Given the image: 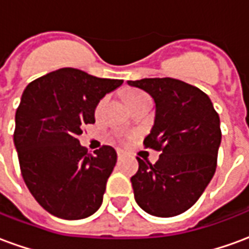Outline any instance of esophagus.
<instances>
[{
  "label": "esophagus",
  "mask_w": 249,
  "mask_h": 249,
  "mask_svg": "<svg viewBox=\"0 0 249 249\" xmlns=\"http://www.w3.org/2000/svg\"><path fill=\"white\" fill-rule=\"evenodd\" d=\"M123 155H124V153H123V151H121V149H117V157H119V160L121 159V157H123Z\"/></svg>",
  "instance_id": "34e87169"
}]
</instances>
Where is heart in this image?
<instances>
[{
    "mask_svg": "<svg viewBox=\"0 0 249 249\" xmlns=\"http://www.w3.org/2000/svg\"><path fill=\"white\" fill-rule=\"evenodd\" d=\"M146 94L142 92H129L126 94V104H130L136 101V100H139L141 97H145ZM105 101H107V98H103V100H100V103L97 104V107H96V113H100L101 112V109L104 108V105H105Z\"/></svg>",
    "mask_w": 249,
    "mask_h": 249,
    "instance_id": "b5f03b06",
    "label": "heart"
}]
</instances>
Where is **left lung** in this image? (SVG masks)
<instances>
[{
	"instance_id": "left-lung-1",
	"label": "left lung",
	"mask_w": 249,
	"mask_h": 249,
	"mask_svg": "<svg viewBox=\"0 0 249 249\" xmlns=\"http://www.w3.org/2000/svg\"><path fill=\"white\" fill-rule=\"evenodd\" d=\"M151 94L155 124L144 145L161 151L156 164L137 157L136 203L146 213L172 217L192 207L211 183L221 142L219 114L198 88L171 77L128 81Z\"/></svg>"
}]
</instances>
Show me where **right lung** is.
<instances>
[{
	"label": "right lung",
	"instance_id": "1",
	"mask_svg": "<svg viewBox=\"0 0 249 249\" xmlns=\"http://www.w3.org/2000/svg\"><path fill=\"white\" fill-rule=\"evenodd\" d=\"M123 82L62 68L25 88L14 145L26 187L53 216L85 219L101 207L117 153L104 145L90 155L78 136L84 125L94 124L100 100Z\"/></svg>",
	"mask_w": 249,
	"mask_h": 249
}]
</instances>
